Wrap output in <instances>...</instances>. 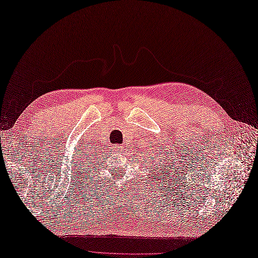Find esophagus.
<instances>
[{"label": "esophagus", "instance_id": "obj_1", "mask_svg": "<svg viewBox=\"0 0 258 258\" xmlns=\"http://www.w3.org/2000/svg\"><path fill=\"white\" fill-rule=\"evenodd\" d=\"M114 148H115L116 152H121V146L118 145V144H115V145H114Z\"/></svg>", "mask_w": 258, "mask_h": 258}]
</instances>
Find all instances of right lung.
<instances>
[{
	"label": "right lung",
	"mask_w": 258,
	"mask_h": 258,
	"mask_svg": "<svg viewBox=\"0 0 258 258\" xmlns=\"http://www.w3.org/2000/svg\"><path fill=\"white\" fill-rule=\"evenodd\" d=\"M90 156H93L91 150H89V154H88L87 157H90ZM82 173H83V172H82ZM80 178H81V181H79ZM88 179H90V174H89V173H85V176H80V177H79V181H77V179H76V183H77V182H81V185H84V183L88 182ZM77 184H79V183H77Z\"/></svg>",
	"instance_id": "1"
}]
</instances>
